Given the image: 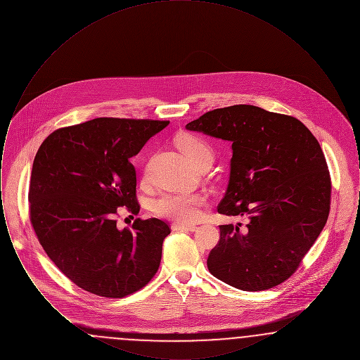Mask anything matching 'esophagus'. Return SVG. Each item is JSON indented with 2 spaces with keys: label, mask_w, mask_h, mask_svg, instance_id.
<instances>
[{
  "label": "esophagus",
  "mask_w": 360,
  "mask_h": 360,
  "mask_svg": "<svg viewBox=\"0 0 360 360\" xmlns=\"http://www.w3.org/2000/svg\"><path fill=\"white\" fill-rule=\"evenodd\" d=\"M172 231H190L194 232L197 229L195 225H188V224L174 223L172 225Z\"/></svg>",
  "instance_id": "1"
}]
</instances>
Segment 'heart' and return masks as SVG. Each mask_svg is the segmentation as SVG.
<instances>
[{
	"label": "heart",
	"instance_id": "heart-1",
	"mask_svg": "<svg viewBox=\"0 0 360 360\" xmlns=\"http://www.w3.org/2000/svg\"><path fill=\"white\" fill-rule=\"evenodd\" d=\"M176 146L193 165L212 158L210 147L198 137L182 135L176 139ZM204 204L205 197L200 193H165L155 200L154 210L158 216L178 223H193L198 220Z\"/></svg>",
	"mask_w": 360,
	"mask_h": 360
}]
</instances>
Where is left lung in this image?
<instances>
[{
    "label": "left lung",
    "mask_w": 360,
    "mask_h": 360,
    "mask_svg": "<svg viewBox=\"0 0 360 360\" xmlns=\"http://www.w3.org/2000/svg\"><path fill=\"white\" fill-rule=\"evenodd\" d=\"M232 143L229 182L219 213L247 217L220 225L207 269L244 291L274 288L290 276L321 233L329 214L330 176L326 156L295 117L254 105L206 112L186 124Z\"/></svg>",
    "instance_id": "left-lung-1"
}]
</instances>
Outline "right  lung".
Segmentation results:
<instances>
[{
	"label": "right lung",
	"instance_id": "right-lung-1",
	"mask_svg": "<svg viewBox=\"0 0 360 360\" xmlns=\"http://www.w3.org/2000/svg\"><path fill=\"white\" fill-rule=\"evenodd\" d=\"M170 121L100 117L56 129L34 156L30 216L55 266L81 289L121 298L156 274L170 233L159 219L120 229L119 207L137 214L131 158Z\"/></svg>",
	"mask_w": 360,
	"mask_h": 360
}]
</instances>
